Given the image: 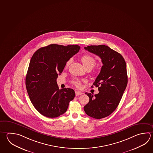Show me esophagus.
<instances>
[{"mask_svg": "<svg viewBox=\"0 0 153 153\" xmlns=\"http://www.w3.org/2000/svg\"><path fill=\"white\" fill-rule=\"evenodd\" d=\"M75 94H76V96L81 95L83 94L82 92L78 91H75Z\"/></svg>", "mask_w": 153, "mask_h": 153, "instance_id": "esophagus-1", "label": "esophagus"}]
</instances>
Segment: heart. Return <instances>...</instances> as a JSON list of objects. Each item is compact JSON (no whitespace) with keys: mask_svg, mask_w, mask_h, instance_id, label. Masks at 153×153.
Returning <instances> with one entry per match:
<instances>
[{"mask_svg":"<svg viewBox=\"0 0 153 153\" xmlns=\"http://www.w3.org/2000/svg\"><path fill=\"white\" fill-rule=\"evenodd\" d=\"M81 60L82 63L87 69H91L94 66H95L96 62L95 58L94 57L91 55L89 54H85L82 56L81 57ZM71 62V60H69L66 62V67L69 65L70 63ZM72 84H74L76 87H80L81 86V82L78 79H75L72 81Z\"/></svg>","mask_w":153,"mask_h":153,"instance_id":"obj_1","label":"heart"}]
</instances>
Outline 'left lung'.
I'll return each mask as SVG.
<instances>
[{"label":"left lung","instance_id":"8db88e82","mask_svg":"<svg viewBox=\"0 0 153 153\" xmlns=\"http://www.w3.org/2000/svg\"><path fill=\"white\" fill-rule=\"evenodd\" d=\"M84 49L101 58L103 65L92 85L98 87L99 93L95 95L85 93L89 102L84 110L91 117L104 118L115 111L127 87L126 63L120 53L107 45H90Z\"/></svg>","mask_w":153,"mask_h":153}]
</instances>
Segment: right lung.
Here are the masks:
<instances>
[{"instance_id": "right-lung-1", "label": "right lung", "mask_w": 153, "mask_h": 153, "mask_svg": "<svg viewBox=\"0 0 153 153\" xmlns=\"http://www.w3.org/2000/svg\"><path fill=\"white\" fill-rule=\"evenodd\" d=\"M79 49L77 45L50 44L38 49L32 56L25 84L30 101L42 115L55 118L63 114L75 97L72 89H59L56 79Z\"/></svg>"}]
</instances>
